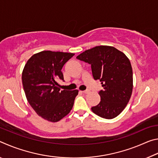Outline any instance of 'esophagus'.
Masks as SVG:
<instances>
[{
  "mask_svg": "<svg viewBox=\"0 0 158 158\" xmlns=\"http://www.w3.org/2000/svg\"><path fill=\"white\" fill-rule=\"evenodd\" d=\"M89 92V90H83V91H81V93H85V94H86V93H88Z\"/></svg>",
  "mask_w": 158,
  "mask_h": 158,
  "instance_id": "34e87169",
  "label": "esophagus"
}]
</instances>
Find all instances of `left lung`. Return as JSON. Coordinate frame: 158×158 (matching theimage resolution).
<instances>
[{
  "instance_id": "8db88e82",
  "label": "left lung",
  "mask_w": 158,
  "mask_h": 158,
  "mask_svg": "<svg viewBox=\"0 0 158 158\" xmlns=\"http://www.w3.org/2000/svg\"><path fill=\"white\" fill-rule=\"evenodd\" d=\"M77 59L91 65L93 78L103 90L100 102L91 110L98 116L112 119L121 113L129 102L133 88L132 69L125 53L114 47L97 46L85 51Z\"/></svg>"
}]
</instances>
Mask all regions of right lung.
Wrapping results in <instances>:
<instances>
[{
    "mask_svg": "<svg viewBox=\"0 0 158 158\" xmlns=\"http://www.w3.org/2000/svg\"><path fill=\"white\" fill-rule=\"evenodd\" d=\"M74 53L43 51L32 56L24 66L22 84L27 100L37 115L58 122L73 109L78 90H60L63 65Z\"/></svg>",
    "mask_w": 158,
    "mask_h": 158,
    "instance_id": "right-lung-1",
    "label": "right lung"
}]
</instances>
